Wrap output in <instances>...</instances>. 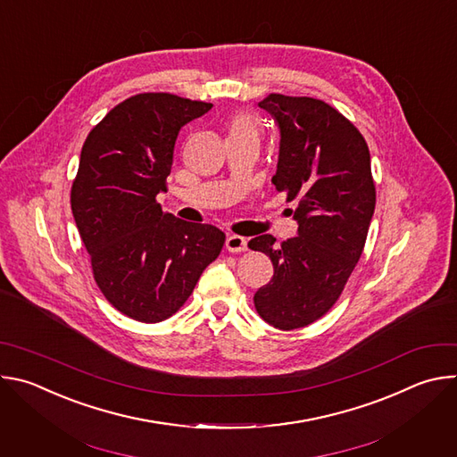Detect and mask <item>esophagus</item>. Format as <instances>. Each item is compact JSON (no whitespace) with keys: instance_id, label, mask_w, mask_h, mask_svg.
<instances>
[{"instance_id":"obj_1","label":"esophagus","mask_w":457,"mask_h":457,"mask_svg":"<svg viewBox=\"0 0 457 457\" xmlns=\"http://www.w3.org/2000/svg\"><path fill=\"white\" fill-rule=\"evenodd\" d=\"M226 249L229 253H242V251H247V240L240 235H229L226 238Z\"/></svg>"}]
</instances>
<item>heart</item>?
<instances>
[{
  "instance_id": "b5f03b06",
  "label": "heart",
  "mask_w": 457,
  "mask_h": 457,
  "mask_svg": "<svg viewBox=\"0 0 457 457\" xmlns=\"http://www.w3.org/2000/svg\"><path fill=\"white\" fill-rule=\"evenodd\" d=\"M229 136H240V134H254L256 136V124L251 115L237 113L228 120Z\"/></svg>"
}]
</instances>
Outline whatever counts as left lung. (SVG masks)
Masks as SVG:
<instances>
[{
	"label": "left lung",
	"mask_w": 457,
	"mask_h": 457,
	"mask_svg": "<svg viewBox=\"0 0 457 457\" xmlns=\"http://www.w3.org/2000/svg\"><path fill=\"white\" fill-rule=\"evenodd\" d=\"M258 106L280 129L273 184L296 203L291 213L298 237L280 245L273 235L249 240L275 268L253 300L270 325L291 331L321 318L342 295L365 245L376 187L367 143L338 110L282 94H270Z\"/></svg>",
	"instance_id": "1"
}]
</instances>
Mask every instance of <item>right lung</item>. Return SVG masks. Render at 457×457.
Masks as SVG:
<instances>
[{
	"instance_id": "1",
	"label": "right lung",
	"mask_w": 457,
	"mask_h": 457,
	"mask_svg": "<svg viewBox=\"0 0 457 457\" xmlns=\"http://www.w3.org/2000/svg\"><path fill=\"white\" fill-rule=\"evenodd\" d=\"M212 106L137 94L112 108L83 145L71 193L74 220L101 293L134 320L175 314L224 245L219 228L180 220L155 201L166 191L180 128Z\"/></svg>"
}]
</instances>
